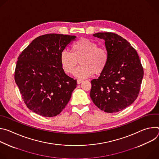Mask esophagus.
<instances>
[{"instance_id":"34e87169","label":"esophagus","mask_w":159,"mask_h":159,"mask_svg":"<svg viewBox=\"0 0 159 159\" xmlns=\"http://www.w3.org/2000/svg\"><path fill=\"white\" fill-rule=\"evenodd\" d=\"M83 82H84V80H80V79L77 80V84H81V83Z\"/></svg>"}]
</instances>
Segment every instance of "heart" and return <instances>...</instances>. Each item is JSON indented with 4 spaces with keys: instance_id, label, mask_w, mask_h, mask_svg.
<instances>
[{
    "instance_id": "1",
    "label": "heart",
    "mask_w": 159,
    "mask_h": 159,
    "mask_svg": "<svg viewBox=\"0 0 159 159\" xmlns=\"http://www.w3.org/2000/svg\"><path fill=\"white\" fill-rule=\"evenodd\" d=\"M79 61L80 66L74 72L79 79H84L102 74L107 67L109 54L104 47L90 39L82 38L76 41L71 47V53L63 51L60 55V61L63 71L67 74L73 73Z\"/></svg>"
}]
</instances>
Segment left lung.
I'll return each mask as SVG.
<instances>
[{
    "label": "left lung",
    "instance_id": "8db88e82",
    "mask_svg": "<svg viewBox=\"0 0 159 159\" xmlns=\"http://www.w3.org/2000/svg\"><path fill=\"white\" fill-rule=\"evenodd\" d=\"M104 39L109 54L105 70L91 80L90 96L94 104L106 112H116L137 99L143 77L139 56L130 43L117 34H94Z\"/></svg>",
    "mask_w": 159,
    "mask_h": 159
}]
</instances>
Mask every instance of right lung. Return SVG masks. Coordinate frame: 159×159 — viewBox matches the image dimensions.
<instances>
[{
	"label": "right lung",
	"instance_id": "add662e5",
	"mask_svg": "<svg viewBox=\"0 0 159 159\" xmlns=\"http://www.w3.org/2000/svg\"><path fill=\"white\" fill-rule=\"evenodd\" d=\"M75 36L47 34L35 38L17 58L14 79L26 106L44 117L56 116L70 101L77 80L68 76L60 53Z\"/></svg>",
	"mask_w": 159,
	"mask_h": 159
}]
</instances>
